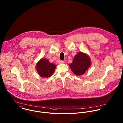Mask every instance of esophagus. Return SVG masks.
Instances as JSON below:
<instances>
[{"instance_id": "1", "label": "esophagus", "mask_w": 123, "mask_h": 123, "mask_svg": "<svg viewBox=\"0 0 123 123\" xmlns=\"http://www.w3.org/2000/svg\"><path fill=\"white\" fill-rule=\"evenodd\" d=\"M65 63V61H63V60H59L58 61V64H63Z\"/></svg>"}]
</instances>
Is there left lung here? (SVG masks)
I'll return each mask as SVG.
<instances>
[{
    "instance_id": "8db88e82",
    "label": "left lung",
    "mask_w": 123,
    "mask_h": 123,
    "mask_svg": "<svg viewBox=\"0 0 123 123\" xmlns=\"http://www.w3.org/2000/svg\"><path fill=\"white\" fill-rule=\"evenodd\" d=\"M91 66L90 57L86 54L79 52L74 57V60L69 67L74 74L81 75L84 74Z\"/></svg>"
}]
</instances>
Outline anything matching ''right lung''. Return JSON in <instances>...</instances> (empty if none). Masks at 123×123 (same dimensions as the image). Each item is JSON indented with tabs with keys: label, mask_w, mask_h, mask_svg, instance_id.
Segmentation results:
<instances>
[{
	"label": "right lung",
	"mask_w": 123,
	"mask_h": 123,
	"mask_svg": "<svg viewBox=\"0 0 123 123\" xmlns=\"http://www.w3.org/2000/svg\"><path fill=\"white\" fill-rule=\"evenodd\" d=\"M56 66L49 63L46 59H41L38 61L36 66V69L38 74L41 77H49L55 72Z\"/></svg>",
	"instance_id": "right-lung-1"
}]
</instances>
